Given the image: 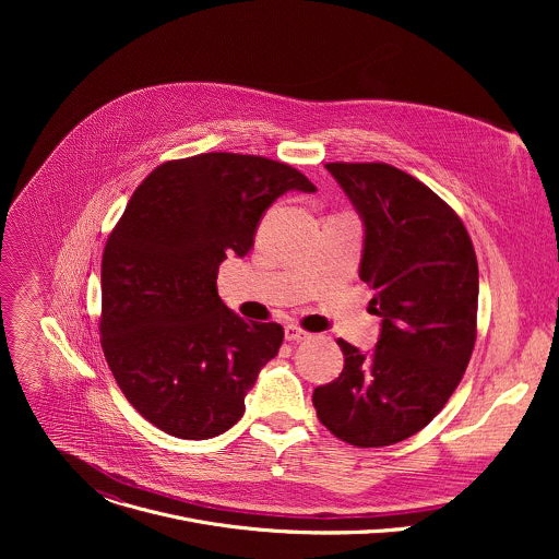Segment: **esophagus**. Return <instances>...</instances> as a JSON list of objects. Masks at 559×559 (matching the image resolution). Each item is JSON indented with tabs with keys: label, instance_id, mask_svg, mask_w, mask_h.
I'll list each match as a JSON object with an SVG mask.
<instances>
[{
	"label": "esophagus",
	"instance_id": "1",
	"mask_svg": "<svg viewBox=\"0 0 559 559\" xmlns=\"http://www.w3.org/2000/svg\"><path fill=\"white\" fill-rule=\"evenodd\" d=\"M305 338H309V334H307L305 330H300V328H296V325H287V328H285V341H289V343H300V341H305Z\"/></svg>",
	"mask_w": 559,
	"mask_h": 559
}]
</instances>
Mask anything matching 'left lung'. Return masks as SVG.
Here are the masks:
<instances>
[{
    "mask_svg": "<svg viewBox=\"0 0 559 559\" xmlns=\"http://www.w3.org/2000/svg\"><path fill=\"white\" fill-rule=\"evenodd\" d=\"M365 227L360 281L380 316L371 354L338 338L341 376L313 389L336 438L386 447L427 427L462 380L475 345L477 259L457 214L386 164H328Z\"/></svg>",
    "mask_w": 559,
    "mask_h": 559,
    "instance_id": "obj_1",
    "label": "left lung"
}]
</instances>
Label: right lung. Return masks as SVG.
Returning <instances> with one entry per match:
<instances>
[{
  "label": "right lung",
  "instance_id": "1",
  "mask_svg": "<svg viewBox=\"0 0 559 559\" xmlns=\"http://www.w3.org/2000/svg\"><path fill=\"white\" fill-rule=\"evenodd\" d=\"M316 192L287 164L207 152L158 166L132 194L102 261V347L128 403L154 427L207 440L241 420L278 323L243 321L216 292L227 254L243 259L265 210Z\"/></svg>",
  "mask_w": 559,
  "mask_h": 559
}]
</instances>
